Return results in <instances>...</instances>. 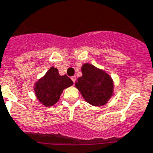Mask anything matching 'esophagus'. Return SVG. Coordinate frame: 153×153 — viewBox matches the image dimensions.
Segmentation results:
<instances>
[{"mask_svg": "<svg viewBox=\"0 0 153 153\" xmlns=\"http://www.w3.org/2000/svg\"><path fill=\"white\" fill-rule=\"evenodd\" d=\"M76 76H73V77H71V79H72V81H73L74 82H75V81H76Z\"/></svg>", "mask_w": 153, "mask_h": 153, "instance_id": "esophagus-1", "label": "esophagus"}]
</instances>
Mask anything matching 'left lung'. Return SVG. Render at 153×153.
<instances>
[{"instance_id":"left-lung-1","label":"left lung","mask_w":153,"mask_h":153,"mask_svg":"<svg viewBox=\"0 0 153 153\" xmlns=\"http://www.w3.org/2000/svg\"><path fill=\"white\" fill-rule=\"evenodd\" d=\"M82 75L75 82V87L86 101L93 106L107 104L114 95V82L106 71L85 63L81 68Z\"/></svg>"}]
</instances>
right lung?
Returning a JSON list of instances; mask_svg holds the SVG:
<instances>
[{"label":"right lung","instance_id":"1","mask_svg":"<svg viewBox=\"0 0 153 153\" xmlns=\"http://www.w3.org/2000/svg\"><path fill=\"white\" fill-rule=\"evenodd\" d=\"M74 84L66 75H60L54 66L49 68L46 74L35 82L34 91L36 99L45 107L55 105L60 99L63 90Z\"/></svg>","mask_w":153,"mask_h":153}]
</instances>
